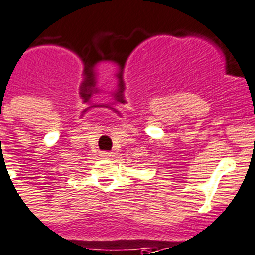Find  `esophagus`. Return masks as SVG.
Returning <instances> with one entry per match:
<instances>
[{
    "mask_svg": "<svg viewBox=\"0 0 255 255\" xmlns=\"http://www.w3.org/2000/svg\"><path fill=\"white\" fill-rule=\"evenodd\" d=\"M101 156H103V158H110V156H113V154L109 151H104L101 152Z\"/></svg>",
    "mask_w": 255,
    "mask_h": 255,
    "instance_id": "obj_1",
    "label": "esophagus"
}]
</instances>
